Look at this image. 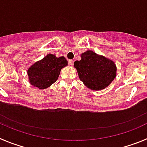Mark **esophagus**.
I'll use <instances>...</instances> for the list:
<instances>
[{"mask_svg":"<svg viewBox=\"0 0 147 147\" xmlns=\"http://www.w3.org/2000/svg\"><path fill=\"white\" fill-rule=\"evenodd\" d=\"M68 64L70 65H74V60H68Z\"/></svg>","mask_w":147,"mask_h":147,"instance_id":"obj_1","label":"esophagus"}]
</instances>
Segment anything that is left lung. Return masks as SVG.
I'll return each instance as SVG.
<instances>
[{
    "mask_svg": "<svg viewBox=\"0 0 147 147\" xmlns=\"http://www.w3.org/2000/svg\"><path fill=\"white\" fill-rule=\"evenodd\" d=\"M81 60L76 61L74 67L81 81L92 90H101L108 86L116 77L114 62L98 55L92 51L81 55Z\"/></svg>",
    "mask_w": 147,
    "mask_h": 147,
    "instance_id": "left-lung-1",
    "label": "left lung"
}]
</instances>
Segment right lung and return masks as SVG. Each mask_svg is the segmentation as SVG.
<instances>
[{"label":"right lung","instance_id":"add662e5","mask_svg":"<svg viewBox=\"0 0 147 147\" xmlns=\"http://www.w3.org/2000/svg\"><path fill=\"white\" fill-rule=\"evenodd\" d=\"M67 65V61L65 57L56 58L53 54L47 55L28 70L29 81L40 89L48 88L58 80L61 68Z\"/></svg>","mask_w":147,"mask_h":147}]
</instances>
